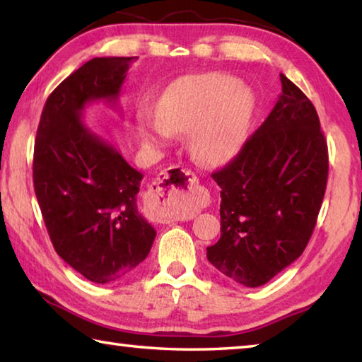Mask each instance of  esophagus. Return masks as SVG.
Wrapping results in <instances>:
<instances>
[{"instance_id":"obj_1","label":"esophagus","mask_w":362,"mask_h":362,"mask_svg":"<svg viewBox=\"0 0 362 362\" xmlns=\"http://www.w3.org/2000/svg\"><path fill=\"white\" fill-rule=\"evenodd\" d=\"M204 203V194L192 170L169 168L163 170L150 187L145 198V211L155 222L169 223L193 216Z\"/></svg>"}]
</instances>
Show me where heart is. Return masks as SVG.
<instances>
[{"instance_id":"obj_1","label":"heart","mask_w":362,"mask_h":362,"mask_svg":"<svg viewBox=\"0 0 362 362\" xmlns=\"http://www.w3.org/2000/svg\"><path fill=\"white\" fill-rule=\"evenodd\" d=\"M255 112L252 90L241 79L225 73H204L175 79L164 90L158 112L145 108L139 129L155 140L170 134H188L189 151L211 166L238 155L247 139Z\"/></svg>"}]
</instances>
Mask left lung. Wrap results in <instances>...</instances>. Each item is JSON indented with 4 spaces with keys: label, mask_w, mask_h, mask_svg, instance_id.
Returning a JSON list of instances; mask_svg holds the SVG:
<instances>
[{
    "label": "left lung",
    "mask_w": 362,
    "mask_h": 362,
    "mask_svg": "<svg viewBox=\"0 0 362 362\" xmlns=\"http://www.w3.org/2000/svg\"><path fill=\"white\" fill-rule=\"evenodd\" d=\"M276 105L225 168L220 240L207 260L225 276L259 287L297 260L313 235L327 185V142L316 108L281 73Z\"/></svg>",
    "instance_id": "left-lung-1"
}]
</instances>
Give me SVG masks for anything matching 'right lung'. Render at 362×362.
I'll list each match as a JSON object with an SVG mask.
<instances>
[{
	"instance_id": "right-lung-1",
	"label": "right lung",
	"mask_w": 362,
	"mask_h": 362,
	"mask_svg": "<svg viewBox=\"0 0 362 362\" xmlns=\"http://www.w3.org/2000/svg\"><path fill=\"white\" fill-rule=\"evenodd\" d=\"M137 57H95L65 78L42 108L33 185L56 252L86 279L107 284L148 255L156 231L139 212L144 175L81 119L86 103L116 105Z\"/></svg>"
}]
</instances>
